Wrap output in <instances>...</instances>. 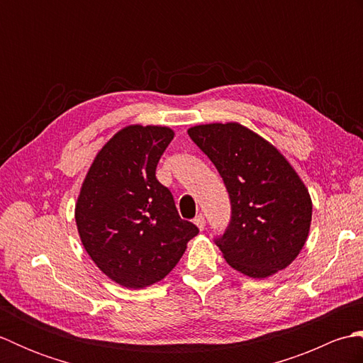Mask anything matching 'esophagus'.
<instances>
[{"label":"esophagus","mask_w":363,"mask_h":363,"mask_svg":"<svg viewBox=\"0 0 363 363\" xmlns=\"http://www.w3.org/2000/svg\"><path fill=\"white\" fill-rule=\"evenodd\" d=\"M194 223L198 226L199 230H204V228H206V220H204V215H203V213L196 215V217L194 218Z\"/></svg>","instance_id":"34e87169"}]
</instances>
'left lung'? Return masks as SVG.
I'll use <instances>...</instances> for the list:
<instances>
[{
    "mask_svg": "<svg viewBox=\"0 0 363 363\" xmlns=\"http://www.w3.org/2000/svg\"><path fill=\"white\" fill-rule=\"evenodd\" d=\"M217 167L230 199V223L215 240L237 272L264 279L287 268L307 240L312 199L279 150L240 123L190 128Z\"/></svg>",
    "mask_w": 363,
    "mask_h": 363,
    "instance_id": "8db88e82",
    "label": "left lung"
}]
</instances>
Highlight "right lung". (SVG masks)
Instances as JSON below:
<instances>
[{
    "instance_id": "right-lung-1",
    "label": "right lung",
    "mask_w": 363,
    "mask_h": 363,
    "mask_svg": "<svg viewBox=\"0 0 363 363\" xmlns=\"http://www.w3.org/2000/svg\"><path fill=\"white\" fill-rule=\"evenodd\" d=\"M167 126L129 125L90 165L76 203L81 242L101 272L126 289H143L172 272L199 230L177 213L156 167L173 140Z\"/></svg>"
}]
</instances>
